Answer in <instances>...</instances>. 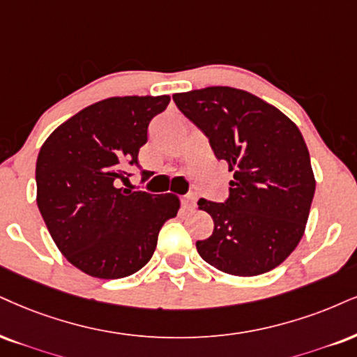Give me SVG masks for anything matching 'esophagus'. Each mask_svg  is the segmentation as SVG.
Returning <instances> with one entry per match:
<instances>
[{
	"mask_svg": "<svg viewBox=\"0 0 357 357\" xmlns=\"http://www.w3.org/2000/svg\"><path fill=\"white\" fill-rule=\"evenodd\" d=\"M182 205L185 206L187 210H192L193 206H195V197H193V195H185V197H182Z\"/></svg>",
	"mask_w": 357,
	"mask_h": 357,
	"instance_id": "obj_1",
	"label": "esophagus"
}]
</instances>
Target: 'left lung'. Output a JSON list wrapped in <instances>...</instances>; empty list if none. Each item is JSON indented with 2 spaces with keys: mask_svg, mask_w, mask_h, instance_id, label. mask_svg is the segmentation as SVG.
Here are the masks:
<instances>
[{
  "mask_svg": "<svg viewBox=\"0 0 357 357\" xmlns=\"http://www.w3.org/2000/svg\"><path fill=\"white\" fill-rule=\"evenodd\" d=\"M174 100L233 172L225 204L199 200L215 227L197 252L235 276L281 265L305 235L316 188L300 129L275 105L235 87L177 92Z\"/></svg>",
  "mask_w": 357,
  "mask_h": 357,
  "instance_id": "left-lung-1",
  "label": "left lung"
}]
</instances>
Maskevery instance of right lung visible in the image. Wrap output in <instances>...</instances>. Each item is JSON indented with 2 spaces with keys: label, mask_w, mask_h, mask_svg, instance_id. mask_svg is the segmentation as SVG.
I'll list each match as a JSON object with an SVG mask.
<instances>
[{
  "label": "right lung",
  "mask_w": 357,
  "mask_h": 357,
  "mask_svg": "<svg viewBox=\"0 0 357 357\" xmlns=\"http://www.w3.org/2000/svg\"><path fill=\"white\" fill-rule=\"evenodd\" d=\"M170 96H124L87 105L43 144L36 202L59 252L100 280L129 276L147 265L167 220L177 217L174 193L151 195L119 187L126 165H139L152 117Z\"/></svg>",
  "instance_id": "add662e5"
}]
</instances>
